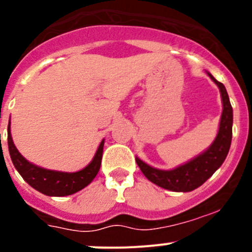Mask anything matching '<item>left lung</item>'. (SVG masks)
I'll list each match as a JSON object with an SVG mask.
<instances>
[{
  "label": "left lung",
  "instance_id": "left-lung-1",
  "mask_svg": "<svg viewBox=\"0 0 252 252\" xmlns=\"http://www.w3.org/2000/svg\"><path fill=\"white\" fill-rule=\"evenodd\" d=\"M208 75L218 85L223 99V113H221L218 135L211 148L189 162L170 171L158 170L146 165L140 158H135L144 176L149 181L165 189L175 192L193 191L197 187L203 185L220 167L229 153L231 135H233V108L224 85L217 81L209 72Z\"/></svg>",
  "mask_w": 252,
  "mask_h": 252
}]
</instances>
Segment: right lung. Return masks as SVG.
I'll use <instances>...</instances> for the list:
<instances>
[{
  "instance_id": "1",
  "label": "right lung",
  "mask_w": 252,
  "mask_h": 252,
  "mask_svg": "<svg viewBox=\"0 0 252 252\" xmlns=\"http://www.w3.org/2000/svg\"><path fill=\"white\" fill-rule=\"evenodd\" d=\"M7 130H8V150L14 167L17 168V171L21 173V176L28 185H31L32 187L35 188L36 191L41 192L43 194L63 197L76 193L80 189L90 185L98 173L102 162V153H103V140L99 144L98 150L89 166H86L84 170L79 171V172L67 173L46 170V168L38 167V166L28 162L14 146L9 126Z\"/></svg>"
}]
</instances>
